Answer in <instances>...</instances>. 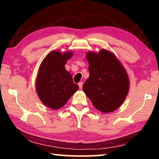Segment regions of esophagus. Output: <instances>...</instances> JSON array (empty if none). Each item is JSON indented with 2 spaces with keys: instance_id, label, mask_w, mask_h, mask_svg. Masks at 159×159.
I'll return each mask as SVG.
<instances>
[{
  "instance_id": "1",
  "label": "esophagus",
  "mask_w": 159,
  "mask_h": 159,
  "mask_svg": "<svg viewBox=\"0 0 159 159\" xmlns=\"http://www.w3.org/2000/svg\"><path fill=\"white\" fill-rule=\"evenodd\" d=\"M79 88L80 90L82 89V87H83V83L82 82H80L79 83Z\"/></svg>"
}]
</instances>
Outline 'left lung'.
I'll use <instances>...</instances> for the list:
<instances>
[{"instance_id": "left-lung-1", "label": "left lung", "mask_w": 159, "mask_h": 159, "mask_svg": "<svg viewBox=\"0 0 159 159\" xmlns=\"http://www.w3.org/2000/svg\"><path fill=\"white\" fill-rule=\"evenodd\" d=\"M85 57L90 76L83 84V92L99 111H115L123 103L130 88L125 69L114 54L106 49L89 51Z\"/></svg>"}]
</instances>
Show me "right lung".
Segmentation results:
<instances>
[{"label":"right lung","instance_id":"add662e5","mask_svg":"<svg viewBox=\"0 0 159 159\" xmlns=\"http://www.w3.org/2000/svg\"><path fill=\"white\" fill-rule=\"evenodd\" d=\"M73 55L71 51L52 50L39 66L36 80V93L42 103L48 108H61L79 90V85L73 82L71 74L64 66Z\"/></svg>","mask_w":159,"mask_h":159}]
</instances>
